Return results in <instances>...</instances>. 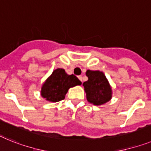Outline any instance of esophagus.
<instances>
[{
	"label": "esophagus",
	"mask_w": 151,
	"mask_h": 151,
	"mask_svg": "<svg viewBox=\"0 0 151 151\" xmlns=\"http://www.w3.org/2000/svg\"><path fill=\"white\" fill-rule=\"evenodd\" d=\"M78 78H79V80L81 81H83V78H82V76H78Z\"/></svg>",
	"instance_id": "esophagus-1"
}]
</instances>
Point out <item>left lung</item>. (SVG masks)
I'll return each mask as SVG.
<instances>
[{
  "label": "left lung",
  "instance_id": "1",
  "mask_svg": "<svg viewBox=\"0 0 151 151\" xmlns=\"http://www.w3.org/2000/svg\"><path fill=\"white\" fill-rule=\"evenodd\" d=\"M86 75L88 80L83 82V86L88 102L99 106L111 101L112 89L104 73L100 70H87Z\"/></svg>",
  "mask_w": 151,
  "mask_h": 151
}]
</instances>
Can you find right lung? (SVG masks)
<instances>
[{
	"instance_id": "1",
	"label": "right lung",
	"mask_w": 151,
	"mask_h": 151,
	"mask_svg": "<svg viewBox=\"0 0 151 151\" xmlns=\"http://www.w3.org/2000/svg\"><path fill=\"white\" fill-rule=\"evenodd\" d=\"M81 84V82L76 76L68 75L64 69L58 68L45 81L41 87L40 94L47 101L58 102L65 98L69 88Z\"/></svg>"
}]
</instances>
